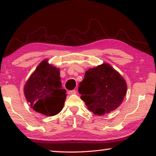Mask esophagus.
I'll return each instance as SVG.
<instances>
[{"mask_svg":"<svg viewBox=\"0 0 156 156\" xmlns=\"http://www.w3.org/2000/svg\"><path fill=\"white\" fill-rule=\"evenodd\" d=\"M76 93H77V91H76V90H70V91H68L69 94H76Z\"/></svg>","mask_w":156,"mask_h":156,"instance_id":"esophagus-1","label":"esophagus"}]
</instances>
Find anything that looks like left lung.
Segmentation results:
<instances>
[{
	"label": "left lung",
	"mask_w": 156,
	"mask_h": 156,
	"mask_svg": "<svg viewBox=\"0 0 156 156\" xmlns=\"http://www.w3.org/2000/svg\"><path fill=\"white\" fill-rule=\"evenodd\" d=\"M126 91L124 79L107 63L88 69L78 87L81 99L96 115H104L117 109Z\"/></svg>",
	"instance_id": "obj_1"
}]
</instances>
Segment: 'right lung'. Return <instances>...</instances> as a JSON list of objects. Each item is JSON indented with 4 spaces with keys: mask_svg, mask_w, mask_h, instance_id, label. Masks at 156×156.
<instances>
[{
    "mask_svg": "<svg viewBox=\"0 0 156 156\" xmlns=\"http://www.w3.org/2000/svg\"><path fill=\"white\" fill-rule=\"evenodd\" d=\"M60 69L47 60L37 66L24 86V94L30 107L46 116H54L62 110L66 98L62 88Z\"/></svg>",
    "mask_w": 156,
    "mask_h": 156,
    "instance_id": "right-lung-1",
    "label": "right lung"
}]
</instances>
